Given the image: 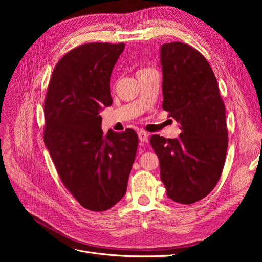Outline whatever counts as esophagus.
Here are the masks:
<instances>
[{
  "instance_id": "obj_1",
  "label": "esophagus",
  "mask_w": 262,
  "mask_h": 262,
  "mask_svg": "<svg viewBox=\"0 0 262 262\" xmlns=\"http://www.w3.org/2000/svg\"><path fill=\"white\" fill-rule=\"evenodd\" d=\"M138 137H139V140L141 142H146L147 138H148V134L145 130H138Z\"/></svg>"
}]
</instances>
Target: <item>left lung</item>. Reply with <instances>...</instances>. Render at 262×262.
<instances>
[{
  "instance_id": "8db88e82",
  "label": "left lung",
  "mask_w": 262,
  "mask_h": 262,
  "mask_svg": "<svg viewBox=\"0 0 262 262\" xmlns=\"http://www.w3.org/2000/svg\"><path fill=\"white\" fill-rule=\"evenodd\" d=\"M162 109L181 124L178 139L152 135L160 180L168 196L193 204L207 196L221 177L228 145L225 105L208 61L189 45L161 46Z\"/></svg>"
}]
</instances>
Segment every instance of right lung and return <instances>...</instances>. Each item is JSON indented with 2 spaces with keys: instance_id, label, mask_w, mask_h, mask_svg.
<instances>
[{
  "instance_id": "1",
  "label": "right lung",
  "mask_w": 262,
  "mask_h": 262,
  "mask_svg": "<svg viewBox=\"0 0 262 262\" xmlns=\"http://www.w3.org/2000/svg\"><path fill=\"white\" fill-rule=\"evenodd\" d=\"M124 43L79 46L55 66L45 101L43 141L67 190L91 211L112 208L125 194L138 136L104 135L100 110L113 104L109 80Z\"/></svg>"
}]
</instances>
